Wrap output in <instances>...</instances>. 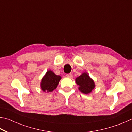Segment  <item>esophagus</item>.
<instances>
[{
	"label": "esophagus",
	"instance_id": "obj_1",
	"mask_svg": "<svg viewBox=\"0 0 132 132\" xmlns=\"http://www.w3.org/2000/svg\"><path fill=\"white\" fill-rule=\"evenodd\" d=\"M66 76L68 78H72V73H68V74H67L66 75Z\"/></svg>",
	"mask_w": 132,
	"mask_h": 132
}]
</instances>
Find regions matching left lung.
I'll return each mask as SVG.
<instances>
[{
	"label": "left lung",
	"mask_w": 132,
	"mask_h": 132,
	"mask_svg": "<svg viewBox=\"0 0 132 132\" xmlns=\"http://www.w3.org/2000/svg\"><path fill=\"white\" fill-rule=\"evenodd\" d=\"M77 84L79 85V90L84 94L90 93L94 88L95 85L93 80H92L87 73H84L76 78Z\"/></svg>",
	"instance_id": "obj_1"
}]
</instances>
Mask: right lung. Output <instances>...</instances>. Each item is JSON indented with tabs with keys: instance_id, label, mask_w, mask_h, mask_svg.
<instances>
[{
	"instance_id": "obj_1",
	"label": "right lung",
	"mask_w": 132,
	"mask_h": 132,
	"mask_svg": "<svg viewBox=\"0 0 132 132\" xmlns=\"http://www.w3.org/2000/svg\"><path fill=\"white\" fill-rule=\"evenodd\" d=\"M61 77L52 71H48L41 81V89L43 92H52L56 89Z\"/></svg>"
}]
</instances>
